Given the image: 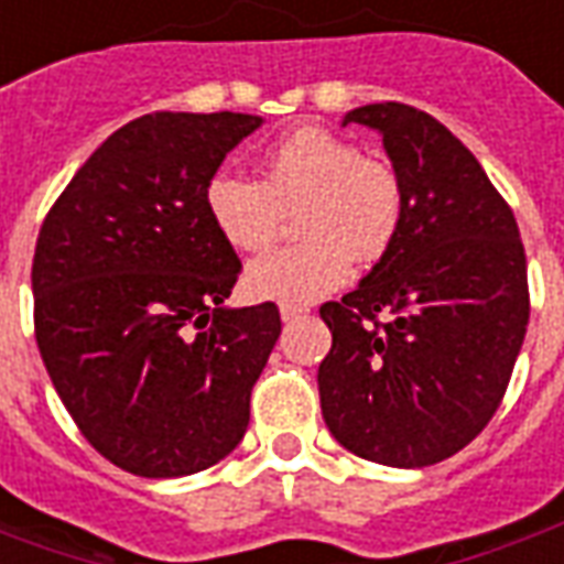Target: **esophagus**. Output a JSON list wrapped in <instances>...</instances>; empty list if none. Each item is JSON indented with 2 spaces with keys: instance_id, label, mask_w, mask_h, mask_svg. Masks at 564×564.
Returning a JSON list of instances; mask_svg holds the SVG:
<instances>
[{
  "instance_id": "1",
  "label": "esophagus",
  "mask_w": 564,
  "mask_h": 564,
  "mask_svg": "<svg viewBox=\"0 0 564 564\" xmlns=\"http://www.w3.org/2000/svg\"><path fill=\"white\" fill-rule=\"evenodd\" d=\"M302 314H305V311H302V307H293V305H281V319H283V323H290V319L302 317Z\"/></svg>"
}]
</instances>
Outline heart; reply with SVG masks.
Returning <instances> with one entry per match:
<instances>
[{
  "instance_id": "b5f03b06",
  "label": "heart",
  "mask_w": 564,
  "mask_h": 564,
  "mask_svg": "<svg viewBox=\"0 0 564 564\" xmlns=\"http://www.w3.org/2000/svg\"><path fill=\"white\" fill-rule=\"evenodd\" d=\"M205 210L235 253H259L295 217L302 245L257 259L245 274L247 293L278 305H311L354 274V259L375 265L399 241L404 223L402 177L368 160L356 141L329 129H295L262 156V177L214 174Z\"/></svg>"
}]
</instances>
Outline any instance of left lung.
Returning a JSON list of instances; mask_svg holds the SVG:
<instances>
[{
  "mask_svg": "<svg viewBox=\"0 0 564 564\" xmlns=\"http://www.w3.org/2000/svg\"><path fill=\"white\" fill-rule=\"evenodd\" d=\"M378 132L404 186L390 257L319 317V408L344 449L425 468L484 432L529 326L525 250L508 202L435 117L380 102L341 120ZM384 319H379V314Z\"/></svg>",
  "mask_w": 564,
  "mask_h": 564,
  "instance_id": "obj_1",
  "label": "left lung"
}]
</instances>
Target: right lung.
Returning a JSON list of instances; mask_svg holds the SVG:
<instances>
[{
  "label": "right lung",
  "mask_w": 564,
  "mask_h": 564,
  "mask_svg": "<svg viewBox=\"0 0 564 564\" xmlns=\"http://www.w3.org/2000/svg\"><path fill=\"white\" fill-rule=\"evenodd\" d=\"M257 115L153 111L96 148L44 217L35 341L84 437L139 477H186L229 456L281 335L271 302L229 307L241 274L205 210Z\"/></svg>",
  "instance_id": "add662e5"
}]
</instances>
